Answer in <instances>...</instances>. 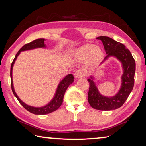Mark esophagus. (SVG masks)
Masks as SVG:
<instances>
[{
	"label": "esophagus",
	"mask_w": 146,
	"mask_h": 146,
	"mask_svg": "<svg viewBox=\"0 0 146 146\" xmlns=\"http://www.w3.org/2000/svg\"><path fill=\"white\" fill-rule=\"evenodd\" d=\"M86 75V72L85 70H78L75 71V76L76 78H80Z\"/></svg>",
	"instance_id": "34e87169"
}]
</instances>
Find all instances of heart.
<instances>
[{
    "label": "heart",
    "mask_w": 146,
    "mask_h": 146,
    "mask_svg": "<svg viewBox=\"0 0 146 146\" xmlns=\"http://www.w3.org/2000/svg\"><path fill=\"white\" fill-rule=\"evenodd\" d=\"M75 55L79 59L88 58V62L91 64H97L102 56L101 49L93 44H85L78 48L75 52Z\"/></svg>",
    "instance_id": "b5f03b06"
}]
</instances>
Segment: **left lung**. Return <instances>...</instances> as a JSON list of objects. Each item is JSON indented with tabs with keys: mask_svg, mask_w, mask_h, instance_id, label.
I'll return each instance as SVG.
<instances>
[{
	"mask_svg": "<svg viewBox=\"0 0 146 146\" xmlns=\"http://www.w3.org/2000/svg\"><path fill=\"white\" fill-rule=\"evenodd\" d=\"M97 39L102 42L107 54L102 62L110 56H115L122 63L123 73L122 76V84L120 90L111 97L101 95L95 82L93 80V76H90V78L88 79L90 84L88 95V102L91 107L95 110H115L120 108L124 104L133 90L135 82V61L129 49L125 48L123 44L108 36H98Z\"/></svg>",
	"mask_w": 146,
	"mask_h": 146,
	"instance_id": "8db88e82",
	"label": "left lung"
}]
</instances>
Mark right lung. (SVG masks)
<instances>
[{"label":"right lung","instance_id":"right-lung-1","mask_svg":"<svg viewBox=\"0 0 146 146\" xmlns=\"http://www.w3.org/2000/svg\"><path fill=\"white\" fill-rule=\"evenodd\" d=\"M44 41L45 39L44 38H38L36 39L33 41L31 42L28 44H26L25 45L23 46L21 49L18 51V53L16 54L15 58L13 59V62H12L11 65V70H10V76H11V90L14 95L15 96L17 100H19L20 104L23 106V107L26 109L27 111H28L29 112H30L33 114L35 115H46L51 113L53 111H55L56 110H58L59 107L62 105L63 102V98L64 95L65 94V92L68 88L69 87L71 84H72L74 81V76L71 74H69L66 76L64 77L62 80L60 81V82L59 83V84L56 89V93L55 94V96L52 100L49 102L48 104L43 106V107L40 108H36L33 107V106H30L27 105L26 104L23 102L19 97L17 96V95L15 91L13 84V80H12V70H13V64L15 62L17 56L19 55V54L21 53V51H27V50H30V49H33L36 48H46V45L44 44Z\"/></svg>","mask_w":146,"mask_h":146}]
</instances>
